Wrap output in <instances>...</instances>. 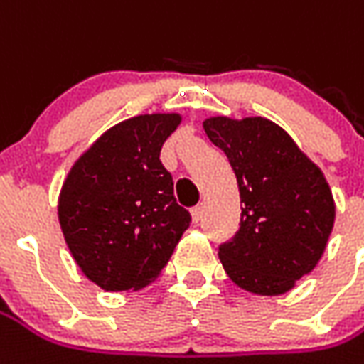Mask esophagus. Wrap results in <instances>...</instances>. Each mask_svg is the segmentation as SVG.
Segmentation results:
<instances>
[{
    "mask_svg": "<svg viewBox=\"0 0 364 364\" xmlns=\"http://www.w3.org/2000/svg\"><path fill=\"white\" fill-rule=\"evenodd\" d=\"M203 213H205V208L203 205H197V207L191 210V215H193V223H200L203 220Z\"/></svg>",
    "mask_w": 364,
    "mask_h": 364,
    "instance_id": "obj_1",
    "label": "esophagus"
}]
</instances>
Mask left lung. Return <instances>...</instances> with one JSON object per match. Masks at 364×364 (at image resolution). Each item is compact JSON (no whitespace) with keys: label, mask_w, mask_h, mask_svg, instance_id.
I'll return each instance as SVG.
<instances>
[{"label":"left lung","mask_w":364,"mask_h":364,"mask_svg":"<svg viewBox=\"0 0 364 364\" xmlns=\"http://www.w3.org/2000/svg\"><path fill=\"white\" fill-rule=\"evenodd\" d=\"M208 139L228 157L240 191V226L218 246L228 278L258 296H279L317 266L335 223L323 173L278 124L207 118Z\"/></svg>","instance_id":"obj_1"}]
</instances>
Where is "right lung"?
Here are the masks:
<instances>
[{
  "label": "right lung",
  "instance_id": "right-lung-1",
  "mask_svg": "<svg viewBox=\"0 0 364 364\" xmlns=\"http://www.w3.org/2000/svg\"><path fill=\"white\" fill-rule=\"evenodd\" d=\"M179 114H144L104 132L70 167L58 223L86 278L106 291L141 289L169 262L189 210L159 159Z\"/></svg>",
  "mask_w": 364,
  "mask_h": 364
}]
</instances>
